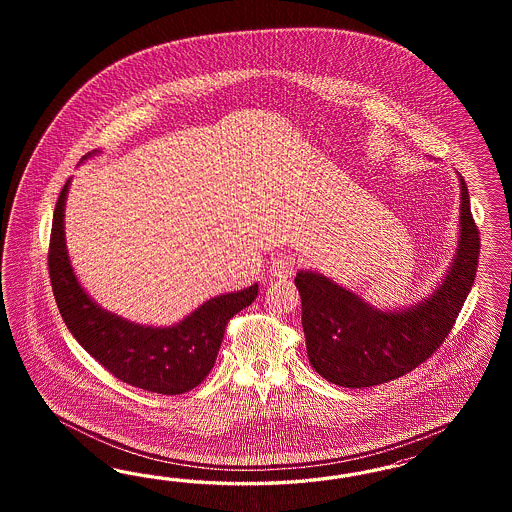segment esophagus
<instances>
[{"instance_id":"34e87169","label":"esophagus","mask_w":512,"mask_h":512,"mask_svg":"<svg viewBox=\"0 0 512 512\" xmlns=\"http://www.w3.org/2000/svg\"><path fill=\"white\" fill-rule=\"evenodd\" d=\"M295 270L296 259L295 255H291V253H281V255H278V259H274V263L270 266V274L278 279L291 278L295 274Z\"/></svg>"}]
</instances>
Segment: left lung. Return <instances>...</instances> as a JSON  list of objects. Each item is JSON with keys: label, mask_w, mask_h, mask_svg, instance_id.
<instances>
[{"label": "left lung", "mask_w": 512, "mask_h": 512, "mask_svg": "<svg viewBox=\"0 0 512 512\" xmlns=\"http://www.w3.org/2000/svg\"><path fill=\"white\" fill-rule=\"evenodd\" d=\"M462 184L460 249L434 295L405 311H379L321 274H296L306 349L315 372L338 387H375L419 368L449 336L481 253V236Z\"/></svg>", "instance_id": "8db88e82"}]
</instances>
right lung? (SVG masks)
Here are the masks:
<instances>
[{"mask_svg": "<svg viewBox=\"0 0 512 512\" xmlns=\"http://www.w3.org/2000/svg\"><path fill=\"white\" fill-rule=\"evenodd\" d=\"M67 189L69 180L54 208L48 274L69 332L107 372L131 387L167 396L197 387L214 368L229 321L255 300L259 285L216 296L169 328L135 325L101 310L80 287L67 257L63 236Z\"/></svg>", "mask_w": 512, "mask_h": 512, "instance_id": "1", "label": "right lung"}]
</instances>
